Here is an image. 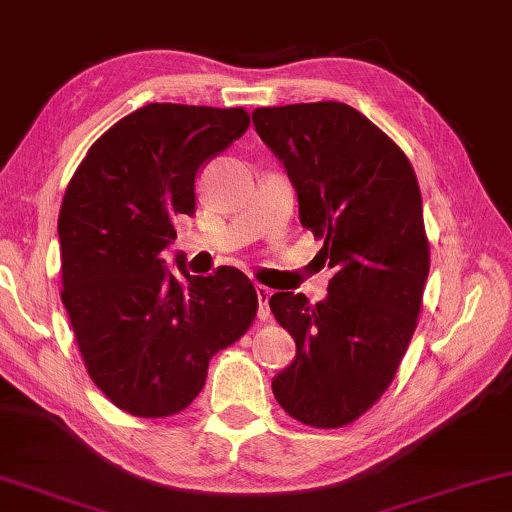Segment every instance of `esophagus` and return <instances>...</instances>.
I'll use <instances>...</instances> for the list:
<instances>
[{
    "mask_svg": "<svg viewBox=\"0 0 512 512\" xmlns=\"http://www.w3.org/2000/svg\"><path fill=\"white\" fill-rule=\"evenodd\" d=\"M255 294H257V303H259V308H257V317L262 319H269L271 317V310H269V299H271V292H269V287H264V285H257L255 287Z\"/></svg>",
    "mask_w": 512,
    "mask_h": 512,
    "instance_id": "1",
    "label": "esophagus"
}]
</instances>
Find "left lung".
Returning <instances> with one entry per match:
<instances>
[{"mask_svg":"<svg viewBox=\"0 0 512 512\" xmlns=\"http://www.w3.org/2000/svg\"><path fill=\"white\" fill-rule=\"evenodd\" d=\"M253 124L287 170L301 225L338 269L315 305L271 296L296 342L273 395L296 421L342 427L381 398L414 335L430 271L421 190L398 144L345 103L257 108Z\"/></svg>","mask_w":512,"mask_h":512,"instance_id":"obj_1","label":"left lung"}]
</instances>
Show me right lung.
Returning a JSON list of instances; mask_svg holds the SVG:
<instances>
[{"label":"right lung","mask_w":512,"mask_h":512,"mask_svg":"<svg viewBox=\"0 0 512 512\" xmlns=\"http://www.w3.org/2000/svg\"><path fill=\"white\" fill-rule=\"evenodd\" d=\"M243 108L149 103L91 144L59 211L61 301L89 377L140 418L179 414L207 381L211 356L253 324L246 273L170 269L172 220L195 213V177L248 131Z\"/></svg>","instance_id":"obj_1"}]
</instances>
